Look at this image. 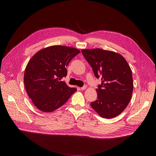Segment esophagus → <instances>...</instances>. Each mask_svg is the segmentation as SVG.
<instances>
[{
    "label": "esophagus",
    "instance_id": "34e87169",
    "mask_svg": "<svg viewBox=\"0 0 156 156\" xmlns=\"http://www.w3.org/2000/svg\"><path fill=\"white\" fill-rule=\"evenodd\" d=\"M87 85H84L83 87H81V90H85L87 88Z\"/></svg>",
    "mask_w": 156,
    "mask_h": 156
}]
</instances>
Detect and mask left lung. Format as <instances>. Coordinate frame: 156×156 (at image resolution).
Listing matches in <instances>:
<instances>
[{"mask_svg": "<svg viewBox=\"0 0 156 156\" xmlns=\"http://www.w3.org/2000/svg\"><path fill=\"white\" fill-rule=\"evenodd\" d=\"M83 56L102 83L96 89L97 99L91 107L100 116L113 118L128 105L132 96V72L126 59L119 53L101 48L82 49Z\"/></svg>", "mask_w": 156, "mask_h": 156, "instance_id": "left-lung-1", "label": "left lung"}]
</instances>
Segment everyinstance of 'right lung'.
Instances as JSON below:
<instances>
[{
  "label": "right lung",
  "instance_id": "right-lung-1",
  "mask_svg": "<svg viewBox=\"0 0 156 156\" xmlns=\"http://www.w3.org/2000/svg\"><path fill=\"white\" fill-rule=\"evenodd\" d=\"M80 52L71 47L52 45L41 49L30 59L24 74V83L28 95L38 109L52 112L76 91V88L69 87L61 79L66 76V67Z\"/></svg>",
  "mask_w": 156,
  "mask_h": 156
}]
</instances>
